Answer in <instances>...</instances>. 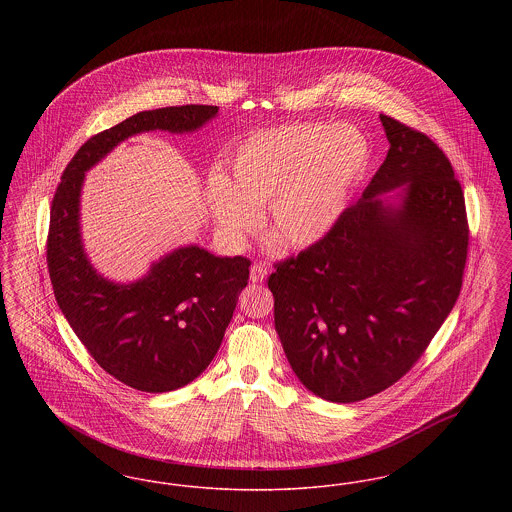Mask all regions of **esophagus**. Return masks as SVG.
<instances>
[{
  "mask_svg": "<svg viewBox=\"0 0 512 512\" xmlns=\"http://www.w3.org/2000/svg\"><path fill=\"white\" fill-rule=\"evenodd\" d=\"M268 268L265 263H257V265H253L251 267V274H249V278H251V282L253 284H259V282H263L265 278H267Z\"/></svg>",
  "mask_w": 512,
  "mask_h": 512,
  "instance_id": "esophagus-1",
  "label": "esophagus"
}]
</instances>
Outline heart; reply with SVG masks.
<instances>
[{
  "label": "heart",
  "instance_id": "1",
  "mask_svg": "<svg viewBox=\"0 0 512 512\" xmlns=\"http://www.w3.org/2000/svg\"><path fill=\"white\" fill-rule=\"evenodd\" d=\"M363 134L349 124H288L251 138L207 184L220 236L238 245L265 203V226L288 247L320 242L340 219L363 169Z\"/></svg>",
  "mask_w": 512,
  "mask_h": 512
}]
</instances>
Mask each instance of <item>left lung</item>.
<instances>
[{"label": "left lung", "mask_w": 512, "mask_h": 512, "mask_svg": "<svg viewBox=\"0 0 512 512\" xmlns=\"http://www.w3.org/2000/svg\"><path fill=\"white\" fill-rule=\"evenodd\" d=\"M380 121L390 151L363 197L268 278L295 376L332 403L361 401L403 378L463 286L468 220L449 159L426 134L388 115ZM397 187L395 200L387 192Z\"/></svg>", "instance_id": "8db88e82"}]
</instances>
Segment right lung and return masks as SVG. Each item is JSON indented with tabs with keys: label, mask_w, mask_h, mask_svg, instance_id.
Returning <instances> with one entry per match:
<instances>
[{
	"label": "right lung",
	"mask_w": 512,
	"mask_h": 512,
	"mask_svg": "<svg viewBox=\"0 0 512 512\" xmlns=\"http://www.w3.org/2000/svg\"><path fill=\"white\" fill-rule=\"evenodd\" d=\"M217 113V105L136 113L80 147L53 195L48 270L57 305L96 363L134 390H178L209 366L247 286L251 261L186 245L132 284L103 278L86 257L80 236L84 174L130 136L149 130L194 132Z\"/></svg>",
	"instance_id": "1"
}]
</instances>
